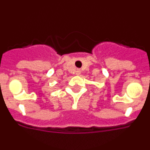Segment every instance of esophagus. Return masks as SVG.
Here are the masks:
<instances>
[{
    "label": "esophagus",
    "mask_w": 150,
    "mask_h": 150,
    "mask_svg": "<svg viewBox=\"0 0 150 150\" xmlns=\"http://www.w3.org/2000/svg\"><path fill=\"white\" fill-rule=\"evenodd\" d=\"M79 74H80V71H79V70H77V71H76V74H77V75H79Z\"/></svg>",
    "instance_id": "esophagus-1"
}]
</instances>
